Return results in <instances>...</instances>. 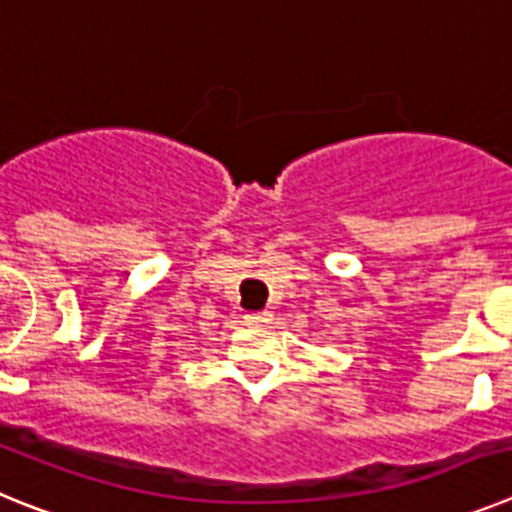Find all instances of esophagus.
Segmentation results:
<instances>
[{"mask_svg": "<svg viewBox=\"0 0 512 512\" xmlns=\"http://www.w3.org/2000/svg\"><path fill=\"white\" fill-rule=\"evenodd\" d=\"M248 323H269L271 320V312L269 310H261V312H253V315H246Z\"/></svg>", "mask_w": 512, "mask_h": 512, "instance_id": "obj_1", "label": "esophagus"}]
</instances>
